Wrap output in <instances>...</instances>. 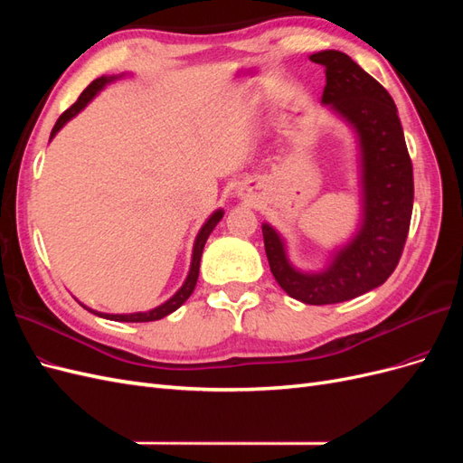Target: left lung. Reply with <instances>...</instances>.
Wrapping results in <instances>:
<instances>
[{
  "label": "left lung",
  "mask_w": 463,
  "mask_h": 463,
  "mask_svg": "<svg viewBox=\"0 0 463 463\" xmlns=\"http://www.w3.org/2000/svg\"><path fill=\"white\" fill-rule=\"evenodd\" d=\"M326 73L322 104L357 133L361 152V223L352 241L334 250L325 270L301 272L279 233L262 223L270 270L289 298L332 305L383 286L400 262L413 210V167L398 109L388 90L344 52L311 55Z\"/></svg>",
  "instance_id": "obj_1"
}]
</instances>
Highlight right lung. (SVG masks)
<instances>
[{"mask_svg": "<svg viewBox=\"0 0 463 463\" xmlns=\"http://www.w3.org/2000/svg\"><path fill=\"white\" fill-rule=\"evenodd\" d=\"M121 77V75H119ZM118 77H100V79H96V80H92L90 85L82 90V94L79 96V100L69 108V109H65L63 114L60 116V119L55 121V125H53V129H52V135H50V141L52 138L58 135V131L63 128V125L69 121V119H73L79 111L85 108L92 98L100 92L108 82H111V80H116ZM222 216H223V210H216V213L210 216L206 222H204V226L201 228V232H199V235H197V240H194V247H193V259H191V269H189V274H187V279L184 282V286H181L177 291H175V296L174 298H170L167 299L165 303H162L160 307H156V309H152V311H146V313H131V315H108V313H98V311H92V309H89V307H85L87 311H90V313H94V315H98V317H102V318H108V320H118V322H150V320H160V318H164V317H167L170 313H174L175 309H179L181 305H184L187 299H189V296L193 293V289H194V286H197V279H199V266H201V257H203V249H204V243H206V240H208V235L213 233V230L216 228V223L222 220Z\"/></svg>", "mask_w": 463, "mask_h": 463, "instance_id": "obj_1", "label": "right lung"}]
</instances>
